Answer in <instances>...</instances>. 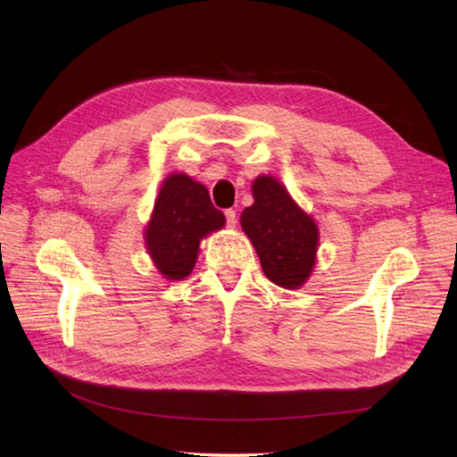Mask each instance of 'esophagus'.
<instances>
[{
  "label": "esophagus",
  "mask_w": 457,
  "mask_h": 457,
  "mask_svg": "<svg viewBox=\"0 0 457 457\" xmlns=\"http://www.w3.org/2000/svg\"><path fill=\"white\" fill-rule=\"evenodd\" d=\"M224 214H226L228 226H229V228H235V224H237V211H235V209H228Z\"/></svg>",
  "instance_id": "34e87169"
}]
</instances>
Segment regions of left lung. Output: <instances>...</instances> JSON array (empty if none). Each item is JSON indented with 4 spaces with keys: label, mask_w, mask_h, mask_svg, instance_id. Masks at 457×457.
Wrapping results in <instances>:
<instances>
[{
    "label": "left lung",
    "mask_w": 457,
    "mask_h": 457,
    "mask_svg": "<svg viewBox=\"0 0 457 457\" xmlns=\"http://www.w3.org/2000/svg\"><path fill=\"white\" fill-rule=\"evenodd\" d=\"M252 194L254 203L243 211L241 226L258 252L263 273L282 288H299L316 262L314 220L273 177H258Z\"/></svg>",
    "instance_id": "obj_1"
}]
</instances>
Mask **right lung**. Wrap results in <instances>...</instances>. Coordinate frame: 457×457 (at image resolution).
Here are the masks:
<instances>
[{
    "instance_id": "right-lung-1",
    "label": "right lung",
    "mask_w": 457,
    "mask_h": 457,
    "mask_svg": "<svg viewBox=\"0 0 457 457\" xmlns=\"http://www.w3.org/2000/svg\"><path fill=\"white\" fill-rule=\"evenodd\" d=\"M224 224L205 186L184 173L169 175L146 226L148 254L165 278L182 280L195 265L199 241Z\"/></svg>"
}]
</instances>
